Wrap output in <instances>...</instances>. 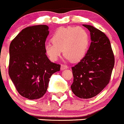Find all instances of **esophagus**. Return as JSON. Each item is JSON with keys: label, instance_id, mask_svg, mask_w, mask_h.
<instances>
[{"label": "esophagus", "instance_id": "obj_1", "mask_svg": "<svg viewBox=\"0 0 124 124\" xmlns=\"http://www.w3.org/2000/svg\"><path fill=\"white\" fill-rule=\"evenodd\" d=\"M68 66L64 65V64H61V70H64L65 69H68Z\"/></svg>", "mask_w": 124, "mask_h": 124}]
</instances>
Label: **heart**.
I'll list each match as a JSON object with an SVG mask.
<instances>
[{"instance_id": "heart-1", "label": "heart", "mask_w": 124, "mask_h": 124, "mask_svg": "<svg viewBox=\"0 0 124 124\" xmlns=\"http://www.w3.org/2000/svg\"><path fill=\"white\" fill-rule=\"evenodd\" d=\"M90 44V37L86 30L82 27H61L55 31L51 42L46 43L44 50L51 61L58 59L62 51L65 58L77 63L86 56Z\"/></svg>"}]
</instances>
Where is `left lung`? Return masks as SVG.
I'll list each match as a JSON object with an SVG mask.
<instances>
[{
	"label": "left lung",
	"instance_id": "8db88e82",
	"mask_svg": "<svg viewBox=\"0 0 124 124\" xmlns=\"http://www.w3.org/2000/svg\"><path fill=\"white\" fill-rule=\"evenodd\" d=\"M89 30L91 43L84 58L72 67L73 83L71 88L81 99L97 96L110 81L115 58L109 38L91 25H83Z\"/></svg>",
	"mask_w": 124,
	"mask_h": 124
}]
</instances>
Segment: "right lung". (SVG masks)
Wrapping results in <instances>:
<instances>
[{
  "label": "right lung",
  "instance_id": "1",
  "mask_svg": "<svg viewBox=\"0 0 124 124\" xmlns=\"http://www.w3.org/2000/svg\"><path fill=\"white\" fill-rule=\"evenodd\" d=\"M48 34L47 25L28 27L10 45V78L18 93L28 99L44 96L51 75L60 70V64L51 62L45 52Z\"/></svg>",
  "mask_w": 124,
  "mask_h": 124
}]
</instances>
